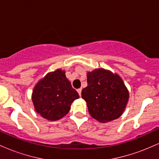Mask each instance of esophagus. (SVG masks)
Here are the masks:
<instances>
[{"instance_id":"1","label":"esophagus","mask_w":159,"mask_h":159,"mask_svg":"<svg viewBox=\"0 0 159 159\" xmlns=\"http://www.w3.org/2000/svg\"><path fill=\"white\" fill-rule=\"evenodd\" d=\"M81 90H82L81 88H79V89H78V90H77L78 94H79L80 96H81Z\"/></svg>"}]
</instances>
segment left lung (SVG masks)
<instances>
[{
  "label": "left lung",
  "mask_w": 159,
  "mask_h": 159,
  "mask_svg": "<svg viewBox=\"0 0 159 159\" xmlns=\"http://www.w3.org/2000/svg\"><path fill=\"white\" fill-rule=\"evenodd\" d=\"M90 116L100 123H107L121 116L129 93L117 74L104 69L87 72V86L81 91Z\"/></svg>",
  "instance_id": "obj_1"
}]
</instances>
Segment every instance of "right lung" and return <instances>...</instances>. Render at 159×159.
<instances>
[{
  "instance_id": "1",
  "label": "right lung",
  "mask_w": 159,
  "mask_h": 159,
  "mask_svg": "<svg viewBox=\"0 0 159 159\" xmlns=\"http://www.w3.org/2000/svg\"><path fill=\"white\" fill-rule=\"evenodd\" d=\"M79 95L66 77L65 71L49 72L36 84L32 93L34 108L45 119L55 121L68 114Z\"/></svg>"
}]
</instances>
